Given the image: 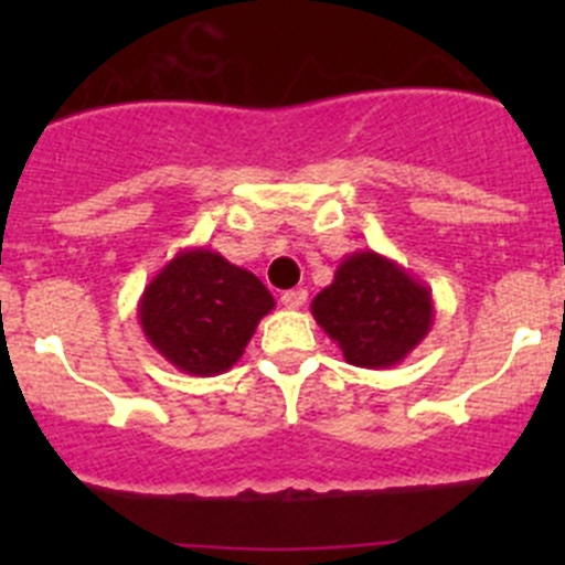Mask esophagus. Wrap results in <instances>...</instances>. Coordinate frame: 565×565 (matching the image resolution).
<instances>
[{"label": "esophagus", "mask_w": 565, "mask_h": 565, "mask_svg": "<svg viewBox=\"0 0 565 565\" xmlns=\"http://www.w3.org/2000/svg\"><path fill=\"white\" fill-rule=\"evenodd\" d=\"M306 298H309L306 289H287V292L281 295V303L287 306V309H300V306H306Z\"/></svg>", "instance_id": "34e87169"}]
</instances>
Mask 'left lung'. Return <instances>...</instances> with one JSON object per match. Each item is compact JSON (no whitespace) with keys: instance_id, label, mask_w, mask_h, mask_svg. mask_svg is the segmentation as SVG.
I'll use <instances>...</instances> for the list:
<instances>
[{"instance_id":"obj_1","label":"left lung","mask_w":565,"mask_h":565,"mask_svg":"<svg viewBox=\"0 0 565 565\" xmlns=\"http://www.w3.org/2000/svg\"><path fill=\"white\" fill-rule=\"evenodd\" d=\"M317 324L347 363L391 369L402 363L435 322L431 289L377 250H355L311 300Z\"/></svg>"}]
</instances>
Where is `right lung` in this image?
I'll use <instances>...</instances> for the list:
<instances>
[{"mask_svg": "<svg viewBox=\"0 0 565 565\" xmlns=\"http://www.w3.org/2000/svg\"><path fill=\"white\" fill-rule=\"evenodd\" d=\"M276 300L265 284L210 248L177 250L139 300L145 339L172 366L215 377L235 366Z\"/></svg>", "mask_w": 565, "mask_h": 565, "instance_id": "1", "label": "right lung"}]
</instances>
